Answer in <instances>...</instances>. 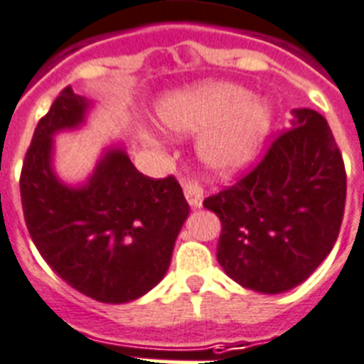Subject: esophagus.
Returning a JSON list of instances; mask_svg holds the SVG:
<instances>
[{"label":"esophagus","instance_id":"esophagus-1","mask_svg":"<svg viewBox=\"0 0 364 364\" xmlns=\"http://www.w3.org/2000/svg\"><path fill=\"white\" fill-rule=\"evenodd\" d=\"M184 195L188 203L191 204V208H200L203 206V188L199 186V182H186L184 184Z\"/></svg>","mask_w":364,"mask_h":364}]
</instances>
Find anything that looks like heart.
Returning <instances> with one entry per match:
<instances>
[{"instance_id":"heart-1","label":"heart","mask_w":364,"mask_h":364,"mask_svg":"<svg viewBox=\"0 0 364 364\" xmlns=\"http://www.w3.org/2000/svg\"><path fill=\"white\" fill-rule=\"evenodd\" d=\"M158 119L175 137L203 131L197 141L200 161L227 176L253 161L272 126V111L243 87L210 81L165 96Z\"/></svg>"}]
</instances>
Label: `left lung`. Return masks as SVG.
Returning <instances> with one entry per match:
<instances>
[{"mask_svg": "<svg viewBox=\"0 0 364 364\" xmlns=\"http://www.w3.org/2000/svg\"><path fill=\"white\" fill-rule=\"evenodd\" d=\"M292 128L230 188L204 199L221 221L218 262L262 294L301 284L331 253L346 203V171L318 111L294 109Z\"/></svg>", "mask_w": 364, "mask_h": 364, "instance_id": "left-lung-1", "label": "left lung"}]
</instances>
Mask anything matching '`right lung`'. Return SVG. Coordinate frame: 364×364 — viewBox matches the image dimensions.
Segmentation results:
<instances>
[{
  "label": "right lung",
  "mask_w": 364,
  "mask_h": 364,
  "mask_svg": "<svg viewBox=\"0 0 364 364\" xmlns=\"http://www.w3.org/2000/svg\"><path fill=\"white\" fill-rule=\"evenodd\" d=\"M91 106L67 87L38 121L20 176L23 218L65 283L100 303H128L167 273L189 204L173 176H145L122 145L104 149L85 184H65L53 171V135L80 128Z\"/></svg>",
  "instance_id": "obj_1"
}]
</instances>
